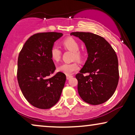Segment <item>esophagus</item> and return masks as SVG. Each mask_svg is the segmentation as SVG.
<instances>
[{
    "mask_svg": "<svg viewBox=\"0 0 135 135\" xmlns=\"http://www.w3.org/2000/svg\"><path fill=\"white\" fill-rule=\"evenodd\" d=\"M73 77V76L72 75H66V79H67V80H69L70 78H71Z\"/></svg>",
    "mask_w": 135,
    "mask_h": 135,
    "instance_id": "esophagus-1",
    "label": "esophagus"
}]
</instances>
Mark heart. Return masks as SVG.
I'll return each instance as SVG.
<instances>
[{
  "label": "heart",
  "mask_w": 135,
  "mask_h": 135,
  "mask_svg": "<svg viewBox=\"0 0 135 135\" xmlns=\"http://www.w3.org/2000/svg\"><path fill=\"white\" fill-rule=\"evenodd\" d=\"M62 45L65 49L73 51V58L77 60H80L82 58V54L79 51V45L74 38L69 37L66 38L62 42ZM61 52L60 49L56 45L53 46L50 50V57L53 61L58 62L60 60ZM58 71L60 73L70 75L79 69V66L76 62L71 63H63L58 66Z\"/></svg>",
  "instance_id": "b5f03b06"
}]
</instances>
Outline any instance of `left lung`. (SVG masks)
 Returning <instances> with one entry per match:
<instances>
[{
    "instance_id": "8db88e82",
    "label": "left lung",
    "mask_w": 135,
    "mask_h": 135,
    "mask_svg": "<svg viewBox=\"0 0 135 135\" xmlns=\"http://www.w3.org/2000/svg\"><path fill=\"white\" fill-rule=\"evenodd\" d=\"M71 36L79 37L85 44L87 60L75 77L78 93L85 102L98 105L113 95L119 79L117 55L102 37L91 32H75ZM84 73L88 75L84 76Z\"/></svg>"
}]
</instances>
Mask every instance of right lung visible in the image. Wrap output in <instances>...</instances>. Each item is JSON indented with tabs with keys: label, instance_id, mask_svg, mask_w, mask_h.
<instances>
[{
	"label": "right lung",
	"instance_id": "1",
	"mask_svg": "<svg viewBox=\"0 0 135 135\" xmlns=\"http://www.w3.org/2000/svg\"><path fill=\"white\" fill-rule=\"evenodd\" d=\"M62 33L42 32L31 36L20 51L18 59L17 79L26 100L42 109L53 107L60 98L66 77L56 69L50 50Z\"/></svg>",
	"mask_w": 135,
	"mask_h": 135
}]
</instances>
